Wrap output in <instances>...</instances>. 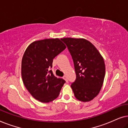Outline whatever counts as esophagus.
Segmentation results:
<instances>
[{"label": "esophagus", "instance_id": "obj_1", "mask_svg": "<svg viewBox=\"0 0 128 128\" xmlns=\"http://www.w3.org/2000/svg\"><path fill=\"white\" fill-rule=\"evenodd\" d=\"M64 78V80H65V81H66V82H68V78H67V77H66V76H64V78Z\"/></svg>", "mask_w": 128, "mask_h": 128}]
</instances>
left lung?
Segmentation results:
<instances>
[{"mask_svg":"<svg viewBox=\"0 0 128 128\" xmlns=\"http://www.w3.org/2000/svg\"><path fill=\"white\" fill-rule=\"evenodd\" d=\"M74 63L76 78L71 87L78 100L87 102L100 92L104 82L106 66L97 48L83 38H62Z\"/></svg>","mask_w":128,"mask_h":128,"instance_id":"obj_1","label":"left lung"}]
</instances>
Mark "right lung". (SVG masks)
Instances as JSON below:
<instances>
[{
  "label": "right lung",
  "instance_id": "1",
  "mask_svg": "<svg viewBox=\"0 0 128 128\" xmlns=\"http://www.w3.org/2000/svg\"><path fill=\"white\" fill-rule=\"evenodd\" d=\"M62 40L45 39L31 43L22 61V76L26 88L34 98L50 102L59 96L65 81L54 76L53 59L65 50Z\"/></svg>",
  "mask_w": 128,
  "mask_h": 128
}]
</instances>
